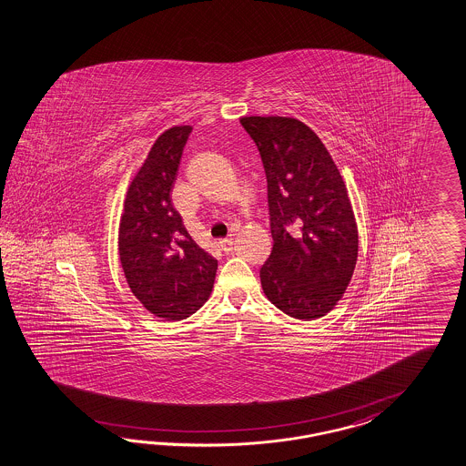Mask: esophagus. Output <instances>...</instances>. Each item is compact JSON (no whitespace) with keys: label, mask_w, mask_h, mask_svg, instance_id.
I'll return each mask as SVG.
<instances>
[{"label":"esophagus","mask_w":466,"mask_h":466,"mask_svg":"<svg viewBox=\"0 0 466 466\" xmlns=\"http://www.w3.org/2000/svg\"><path fill=\"white\" fill-rule=\"evenodd\" d=\"M218 246H220V249L222 252H226V254H230L232 249H234V240L232 239H222L218 242Z\"/></svg>","instance_id":"obj_1"}]
</instances>
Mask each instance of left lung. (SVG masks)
<instances>
[{
	"label": "left lung",
	"mask_w": 466,
	"mask_h": 466,
	"mask_svg": "<svg viewBox=\"0 0 466 466\" xmlns=\"http://www.w3.org/2000/svg\"><path fill=\"white\" fill-rule=\"evenodd\" d=\"M268 181L273 251L261 266L268 300L299 320L339 302L358 259V228L346 185L310 127L289 116H242Z\"/></svg>",
	"instance_id": "obj_1"
}]
</instances>
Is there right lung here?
<instances>
[{
  "label": "right lung",
  "mask_w": 466,
  "mask_h": 466,
  "mask_svg": "<svg viewBox=\"0 0 466 466\" xmlns=\"http://www.w3.org/2000/svg\"><path fill=\"white\" fill-rule=\"evenodd\" d=\"M191 127L167 128L127 191L118 230L127 283L151 314L181 320L200 309L214 289L217 259L191 239L171 203Z\"/></svg>",
  "instance_id": "1"
}]
</instances>
